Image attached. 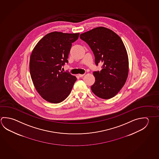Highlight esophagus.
<instances>
[{
  "instance_id": "obj_1",
  "label": "esophagus",
  "mask_w": 159,
  "mask_h": 159,
  "mask_svg": "<svg viewBox=\"0 0 159 159\" xmlns=\"http://www.w3.org/2000/svg\"><path fill=\"white\" fill-rule=\"evenodd\" d=\"M84 75V74H79L78 75L79 76V77H80V78L83 77Z\"/></svg>"
}]
</instances>
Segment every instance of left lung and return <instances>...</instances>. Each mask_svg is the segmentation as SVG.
<instances>
[{
	"label": "left lung",
	"instance_id": "left-lung-1",
	"mask_svg": "<svg viewBox=\"0 0 159 159\" xmlns=\"http://www.w3.org/2000/svg\"><path fill=\"white\" fill-rule=\"evenodd\" d=\"M80 38L92 49L96 65L103 64L101 71L93 72L95 81L91 86L92 92L104 99L113 97L128 77V55L122 40L113 31L103 27L81 34Z\"/></svg>",
	"mask_w": 159,
	"mask_h": 159
}]
</instances>
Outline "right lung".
Segmentation results:
<instances>
[{
  "instance_id": "obj_1",
  "label": "right lung",
  "mask_w": 159,
  "mask_h": 159,
  "mask_svg": "<svg viewBox=\"0 0 159 159\" xmlns=\"http://www.w3.org/2000/svg\"><path fill=\"white\" fill-rule=\"evenodd\" d=\"M79 36V33L51 32L39 40L32 52L31 79L37 92L48 102L59 103L64 100L77 79L69 73L62 72L61 68L68 63L72 43Z\"/></svg>"
}]
</instances>
